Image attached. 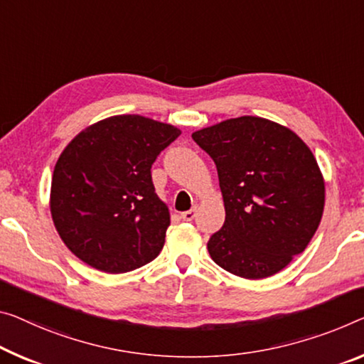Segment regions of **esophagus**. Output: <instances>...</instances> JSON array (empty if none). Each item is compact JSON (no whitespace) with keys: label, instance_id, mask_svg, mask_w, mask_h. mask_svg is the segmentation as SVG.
<instances>
[{"label":"esophagus","instance_id":"esophagus-1","mask_svg":"<svg viewBox=\"0 0 364 364\" xmlns=\"http://www.w3.org/2000/svg\"><path fill=\"white\" fill-rule=\"evenodd\" d=\"M195 216H197V210H195V208L188 210V211H183V213L181 215V218H182L183 221H193Z\"/></svg>","mask_w":364,"mask_h":364}]
</instances>
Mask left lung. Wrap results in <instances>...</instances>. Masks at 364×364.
I'll use <instances>...</instances> for the list:
<instances>
[{"mask_svg":"<svg viewBox=\"0 0 364 364\" xmlns=\"http://www.w3.org/2000/svg\"><path fill=\"white\" fill-rule=\"evenodd\" d=\"M215 161L226 218L211 234L215 264L242 278H265L306 249L323 211L317 161L291 130L239 117L195 132Z\"/></svg>","mask_w":364,"mask_h":364,"instance_id":"left-lung-1","label":"left lung"}]
</instances>
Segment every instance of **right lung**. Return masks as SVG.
I'll list each match as a JSON object with an SVG mask.
<instances>
[{
  "instance_id": "add662e5",
  "label": "right lung",
  "mask_w": 364,
  "mask_h": 364,
  "mask_svg": "<svg viewBox=\"0 0 364 364\" xmlns=\"http://www.w3.org/2000/svg\"><path fill=\"white\" fill-rule=\"evenodd\" d=\"M181 130L141 115H117L86 128L55 166L50 210L73 254L107 273L149 264L171 218L156 195L151 166Z\"/></svg>"
}]
</instances>
